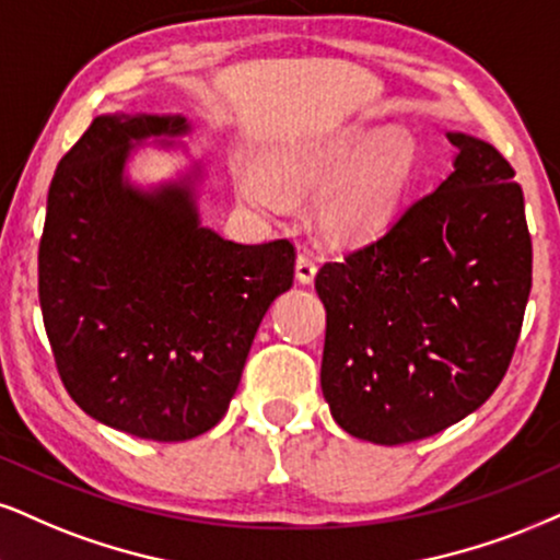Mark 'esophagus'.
<instances>
[{
    "label": "esophagus",
    "mask_w": 560,
    "mask_h": 560,
    "mask_svg": "<svg viewBox=\"0 0 560 560\" xmlns=\"http://www.w3.org/2000/svg\"><path fill=\"white\" fill-rule=\"evenodd\" d=\"M316 278V259L308 252H301L299 259H295V280L301 285H312Z\"/></svg>",
    "instance_id": "1"
}]
</instances>
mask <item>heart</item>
Here are the masks:
<instances>
[{
	"instance_id": "b5f03b06",
	"label": "heart",
	"mask_w": 560,
	"mask_h": 560,
	"mask_svg": "<svg viewBox=\"0 0 560 560\" xmlns=\"http://www.w3.org/2000/svg\"><path fill=\"white\" fill-rule=\"evenodd\" d=\"M416 161V142L402 129L288 142L269 150L267 171H238L236 195L252 210L282 215L291 197H308L332 183L316 207L322 228L337 241H363L395 218Z\"/></svg>"
}]
</instances>
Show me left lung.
I'll return each instance as SVG.
<instances>
[{"mask_svg": "<svg viewBox=\"0 0 560 560\" xmlns=\"http://www.w3.org/2000/svg\"><path fill=\"white\" fill-rule=\"evenodd\" d=\"M446 137L452 174L316 275L324 399L342 431L384 446L433 436L493 395L533 288L514 168L478 137Z\"/></svg>", "mask_w": 560, "mask_h": 560, "instance_id": "1", "label": "left lung"}]
</instances>
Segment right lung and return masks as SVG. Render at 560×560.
<instances>
[{
    "mask_svg": "<svg viewBox=\"0 0 560 560\" xmlns=\"http://www.w3.org/2000/svg\"><path fill=\"white\" fill-rule=\"evenodd\" d=\"M186 132L184 116H95L57 165L38 246L65 389L137 439L186 441L218 425L269 303L293 285L291 241L233 244L199 223V168L150 191L124 176L142 140Z\"/></svg>",
    "mask_w": 560,
    "mask_h": 560,
    "instance_id": "add662e5",
    "label": "right lung"
}]
</instances>
